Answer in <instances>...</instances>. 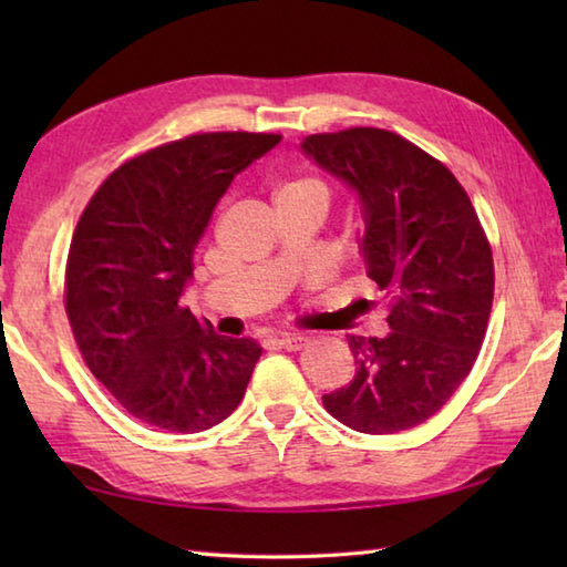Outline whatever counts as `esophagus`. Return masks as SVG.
<instances>
[{
	"mask_svg": "<svg viewBox=\"0 0 567 567\" xmlns=\"http://www.w3.org/2000/svg\"><path fill=\"white\" fill-rule=\"evenodd\" d=\"M277 346L280 348H285V351H299V348L305 346V336H290V333H282V336H277Z\"/></svg>",
	"mask_w": 567,
	"mask_h": 567,
	"instance_id": "esophagus-1",
	"label": "esophagus"
}]
</instances>
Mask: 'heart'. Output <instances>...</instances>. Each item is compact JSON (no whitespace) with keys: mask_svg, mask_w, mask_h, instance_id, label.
Segmentation results:
<instances>
[{"mask_svg":"<svg viewBox=\"0 0 567 567\" xmlns=\"http://www.w3.org/2000/svg\"><path fill=\"white\" fill-rule=\"evenodd\" d=\"M285 195H309L319 199L323 207H327L329 202V192L323 187L319 179H311V177H302V179H295V183H287L280 192H277V197H285Z\"/></svg>","mask_w":567,"mask_h":567,"instance_id":"b5f03b06","label":"heart"}]
</instances>
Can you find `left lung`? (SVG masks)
Instances as JSON below:
<instances>
[{
	"label": "left lung",
	"mask_w": 567,
	"mask_h": 567,
	"mask_svg": "<svg viewBox=\"0 0 567 567\" xmlns=\"http://www.w3.org/2000/svg\"><path fill=\"white\" fill-rule=\"evenodd\" d=\"M302 153L353 192L365 272L388 297L390 333L348 336L353 380L323 394L360 433L419 426L473 370L495 292L492 250L453 173L392 131L315 134Z\"/></svg>",
	"instance_id": "8db88e82"
}]
</instances>
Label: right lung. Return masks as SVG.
Returning a JSON list of instances; mask_svg holds the SVG:
<instances>
[{
    "label": "right lung",
    "instance_id": "add662e5",
    "mask_svg": "<svg viewBox=\"0 0 567 567\" xmlns=\"http://www.w3.org/2000/svg\"><path fill=\"white\" fill-rule=\"evenodd\" d=\"M280 138L224 131L165 143L114 171L80 216L65 272L72 336L143 424L197 433L244 400L262 348L214 333L185 292L216 202Z\"/></svg>",
    "mask_w": 567,
    "mask_h": 567
}]
</instances>
